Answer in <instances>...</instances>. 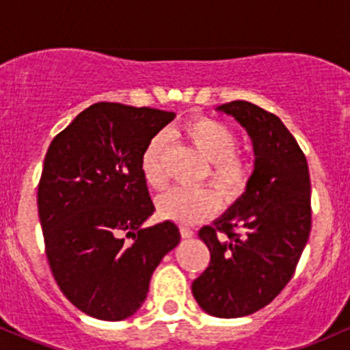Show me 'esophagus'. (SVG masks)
<instances>
[{
  "mask_svg": "<svg viewBox=\"0 0 350 350\" xmlns=\"http://www.w3.org/2000/svg\"><path fill=\"white\" fill-rule=\"evenodd\" d=\"M180 235H183V239H192L194 237V230H191L187 227H180Z\"/></svg>",
  "mask_w": 350,
  "mask_h": 350,
  "instance_id": "1",
  "label": "esophagus"
}]
</instances>
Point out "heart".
I'll return each mask as SVG.
<instances>
[{
    "mask_svg": "<svg viewBox=\"0 0 350 350\" xmlns=\"http://www.w3.org/2000/svg\"><path fill=\"white\" fill-rule=\"evenodd\" d=\"M184 135L192 146L211 163L208 178L224 199L239 198L247 186L250 167L237 151V136L226 124L211 118H196L184 124ZM167 138L159 133L148 142L142 154V174L151 189L166 186L164 151ZM163 219L180 226H194L211 217L219 207L215 192L208 187H174L156 202Z\"/></svg>",
    "mask_w": 350,
    "mask_h": 350,
    "instance_id": "obj_1",
    "label": "heart"
}]
</instances>
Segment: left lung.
<instances>
[{
  "instance_id": "8db88e82",
  "label": "left lung",
  "mask_w": 350,
  "mask_h": 350,
  "mask_svg": "<svg viewBox=\"0 0 350 350\" xmlns=\"http://www.w3.org/2000/svg\"><path fill=\"white\" fill-rule=\"evenodd\" d=\"M250 136L253 172L245 192L199 230L211 252L192 295L207 314L242 317L270 304L291 280L311 232L306 158L276 115L250 102L217 107Z\"/></svg>"
}]
</instances>
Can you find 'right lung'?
<instances>
[{"mask_svg":"<svg viewBox=\"0 0 350 350\" xmlns=\"http://www.w3.org/2000/svg\"><path fill=\"white\" fill-rule=\"evenodd\" d=\"M174 118L172 111L100 102L47 150L38 189L46 255L60 291L88 316H133L152 271L179 243L171 220L143 226L154 212L143 150Z\"/></svg>","mask_w":350,"mask_h":350,"instance_id":"1","label":"right lung"}]
</instances>
